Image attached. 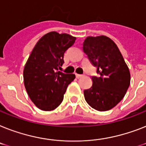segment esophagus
Wrapping results in <instances>:
<instances>
[{"label": "esophagus", "instance_id": "1", "mask_svg": "<svg viewBox=\"0 0 146 146\" xmlns=\"http://www.w3.org/2000/svg\"><path fill=\"white\" fill-rule=\"evenodd\" d=\"M76 78H81V77L83 76V75H81V74H77V73H76Z\"/></svg>", "mask_w": 146, "mask_h": 146}]
</instances>
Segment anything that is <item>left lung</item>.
I'll return each mask as SVG.
<instances>
[{
	"instance_id": "left-lung-1",
	"label": "left lung",
	"mask_w": 146,
	"mask_h": 146,
	"mask_svg": "<svg viewBox=\"0 0 146 146\" xmlns=\"http://www.w3.org/2000/svg\"><path fill=\"white\" fill-rule=\"evenodd\" d=\"M82 48L100 74L99 77H92V86L84 91L85 100L98 111L111 110L122 100L128 89V67L117 45L106 36H87Z\"/></svg>"
}]
</instances>
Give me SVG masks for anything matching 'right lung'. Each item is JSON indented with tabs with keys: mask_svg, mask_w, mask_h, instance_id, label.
<instances>
[{
	"mask_svg": "<svg viewBox=\"0 0 146 146\" xmlns=\"http://www.w3.org/2000/svg\"><path fill=\"white\" fill-rule=\"evenodd\" d=\"M76 39L68 34L52 31L43 35L33 48L24 68V85L31 101L40 110L56 109L67 86L75 79V74L58 70L64 64V54Z\"/></svg>",
	"mask_w": 146,
	"mask_h": 146,
	"instance_id": "add662e5",
	"label": "right lung"
}]
</instances>
